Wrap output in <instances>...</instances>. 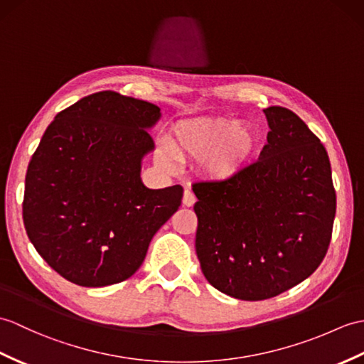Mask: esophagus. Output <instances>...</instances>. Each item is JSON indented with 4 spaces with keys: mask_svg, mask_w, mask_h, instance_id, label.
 <instances>
[{
    "mask_svg": "<svg viewBox=\"0 0 364 364\" xmlns=\"http://www.w3.org/2000/svg\"><path fill=\"white\" fill-rule=\"evenodd\" d=\"M196 201H197V198H196V196H193V192L191 189H186L184 196H183V205L189 208V206L196 205Z\"/></svg>",
    "mask_w": 364,
    "mask_h": 364,
    "instance_id": "esophagus-1",
    "label": "esophagus"
}]
</instances>
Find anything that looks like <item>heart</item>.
<instances>
[{
  "label": "heart",
  "mask_w": 364,
  "mask_h": 364,
  "mask_svg": "<svg viewBox=\"0 0 364 364\" xmlns=\"http://www.w3.org/2000/svg\"><path fill=\"white\" fill-rule=\"evenodd\" d=\"M259 134L251 125L228 119H200L176 125L167 149L180 161H200L209 180L226 181L239 175L255 156ZM158 159L167 164L168 156L159 151Z\"/></svg>",
  "instance_id": "1"
}]
</instances>
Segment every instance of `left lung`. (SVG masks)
Returning <instances> with one entry per match:
<instances>
[{
	"instance_id": "left-lung-1",
	"label": "left lung",
	"mask_w": 364,
	"mask_h": 364,
	"mask_svg": "<svg viewBox=\"0 0 364 364\" xmlns=\"http://www.w3.org/2000/svg\"><path fill=\"white\" fill-rule=\"evenodd\" d=\"M264 113L269 132L257 161L231 180L192 184L201 272L242 301L277 296L314 273L336 213L326 147L291 109Z\"/></svg>"
}]
</instances>
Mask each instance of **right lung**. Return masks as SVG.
I'll return each instance as SVG.
<instances>
[{"mask_svg":"<svg viewBox=\"0 0 364 364\" xmlns=\"http://www.w3.org/2000/svg\"><path fill=\"white\" fill-rule=\"evenodd\" d=\"M159 107L100 91L58 113L32 155L23 222L46 264L80 287L122 282L176 210L180 184L149 189L141 161Z\"/></svg>","mask_w":364,"mask_h":364,"instance_id":"add662e5","label":"right lung"}]
</instances>
